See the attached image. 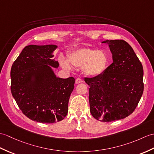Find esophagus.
<instances>
[{
  "label": "esophagus",
  "instance_id": "1",
  "mask_svg": "<svg viewBox=\"0 0 154 154\" xmlns=\"http://www.w3.org/2000/svg\"><path fill=\"white\" fill-rule=\"evenodd\" d=\"M83 82V80L81 79L80 78H77V79L75 80V84H79L81 83H82Z\"/></svg>",
  "mask_w": 154,
  "mask_h": 154
}]
</instances>
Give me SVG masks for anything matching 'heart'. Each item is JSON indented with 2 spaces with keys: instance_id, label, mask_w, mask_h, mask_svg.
<instances>
[{
  "instance_id": "1",
  "label": "heart",
  "mask_w": 154,
  "mask_h": 154,
  "mask_svg": "<svg viewBox=\"0 0 154 154\" xmlns=\"http://www.w3.org/2000/svg\"><path fill=\"white\" fill-rule=\"evenodd\" d=\"M68 60L74 67H82L83 74L89 77L101 75L109 64V57L104 51L89 48H79L70 52ZM60 63L63 68L71 69L68 62L62 57L60 59Z\"/></svg>"
}]
</instances>
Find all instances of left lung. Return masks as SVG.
<instances>
[{"label": "left lung", "mask_w": 154, "mask_h": 154, "mask_svg": "<svg viewBox=\"0 0 154 154\" xmlns=\"http://www.w3.org/2000/svg\"><path fill=\"white\" fill-rule=\"evenodd\" d=\"M113 63L101 75L85 78L89 85L90 112L103 122L122 119L137 108L144 91L143 67L133 48L123 40H106Z\"/></svg>", "instance_id": "1"}]
</instances>
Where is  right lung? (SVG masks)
I'll return each mask as SVG.
<instances>
[{
    "label": "right lung",
    "mask_w": 154,
    "mask_h": 154,
    "mask_svg": "<svg viewBox=\"0 0 154 154\" xmlns=\"http://www.w3.org/2000/svg\"><path fill=\"white\" fill-rule=\"evenodd\" d=\"M58 46L34 45L25 47L12 64L11 92L25 116L42 123L63 120L75 79L57 77L53 71L59 63L53 54Z\"/></svg>",
    "instance_id": "1"
}]
</instances>
